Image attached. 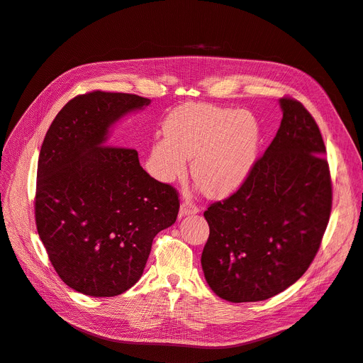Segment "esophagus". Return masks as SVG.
Listing matches in <instances>:
<instances>
[{"mask_svg":"<svg viewBox=\"0 0 363 363\" xmlns=\"http://www.w3.org/2000/svg\"><path fill=\"white\" fill-rule=\"evenodd\" d=\"M200 212V208L193 204L191 201H184L179 208V216H188V215H196Z\"/></svg>","mask_w":363,"mask_h":363,"instance_id":"esophagus-1","label":"esophagus"}]
</instances>
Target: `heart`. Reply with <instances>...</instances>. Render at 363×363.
<instances>
[{
	"label": "heart",
	"instance_id": "b5f03b06",
	"mask_svg": "<svg viewBox=\"0 0 363 363\" xmlns=\"http://www.w3.org/2000/svg\"><path fill=\"white\" fill-rule=\"evenodd\" d=\"M162 130L164 140L151 147L152 174L170 182L185 174L186 159H193V179L208 197L235 193L259 159L262 129L249 111L186 103L167 114Z\"/></svg>",
	"mask_w": 363,
	"mask_h": 363
}]
</instances>
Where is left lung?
Segmentation results:
<instances>
[{
    "mask_svg": "<svg viewBox=\"0 0 363 363\" xmlns=\"http://www.w3.org/2000/svg\"><path fill=\"white\" fill-rule=\"evenodd\" d=\"M279 106V129L249 179L204 212V278L233 303L271 298L293 285L330 220L333 185L320 130L297 100L284 97Z\"/></svg>",
    "mask_w": 363,
    "mask_h": 363,
    "instance_id": "obj_1",
    "label": "left lung"
}]
</instances>
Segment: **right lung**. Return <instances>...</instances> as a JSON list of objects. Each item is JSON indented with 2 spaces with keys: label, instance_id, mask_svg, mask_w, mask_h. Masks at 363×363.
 I'll return each mask as SVG.
<instances>
[{
  "label": "right lung",
  "instance_id": "obj_1",
  "mask_svg": "<svg viewBox=\"0 0 363 363\" xmlns=\"http://www.w3.org/2000/svg\"><path fill=\"white\" fill-rule=\"evenodd\" d=\"M148 99L92 91L52 121L38 159L35 220L55 272L74 291L113 297L145 268L152 238L175 223L174 186L151 178L133 148L107 145L110 126Z\"/></svg>",
  "mask_w": 363,
  "mask_h": 363
}]
</instances>
